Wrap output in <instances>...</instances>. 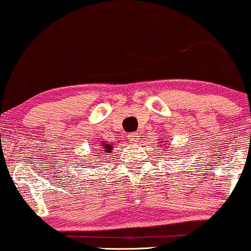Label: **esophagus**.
<instances>
[{
    "instance_id": "esophagus-1",
    "label": "esophagus",
    "mask_w": 251,
    "mask_h": 251,
    "mask_svg": "<svg viewBox=\"0 0 251 251\" xmlns=\"http://www.w3.org/2000/svg\"><path fill=\"white\" fill-rule=\"evenodd\" d=\"M138 140H140V136H138L137 132H131V134L128 135V141L130 143H136Z\"/></svg>"
}]
</instances>
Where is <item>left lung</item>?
Here are the masks:
<instances>
[{
	"label": "left lung",
	"mask_w": 251,
	"mask_h": 251,
	"mask_svg": "<svg viewBox=\"0 0 251 251\" xmlns=\"http://www.w3.org/2000/svg\"><path fill=\"white\" fill-rule=\"evenodd\" d=\"M161 146H158V147H160V148H163L164 150H166V151H167V150H168V147H169V144H168L167 143V141H164V142H162V141H161Z\"/></svg>",
	"instance_id": "left-lung-1"
}]
</instances>
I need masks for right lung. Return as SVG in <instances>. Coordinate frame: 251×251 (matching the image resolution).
Wrapping results in <instances>:
<instances>
[{
	"instance_id": "1",
	"label": "right lung",
	"mask_w": 251,
	"mask_h": 251,
	"mask_svg": "<svg viewBox=\"0 0 251 251\" xmlns=\"http://www.w3.org/2000/svg\"><path fill=\"white\" fill-rule=\"evenodd\" d=\"M113 149V147L110 146V144H107V143H102L101 147H99V148H95V150H99V154L100 152H102L103 155L105 154V152H110V150ZM105 157V156H104ZM84 161H87V166L88 167H95V161H88V158H83ZM96 160H99V158H96Z\"/></svg>"
}]
</instances>
